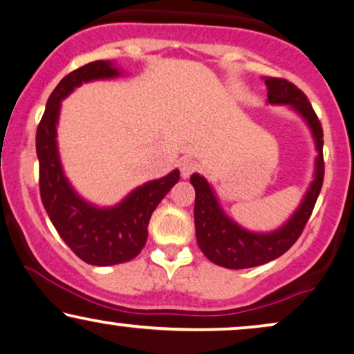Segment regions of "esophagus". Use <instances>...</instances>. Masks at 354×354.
Returning a JSON list of instances; mask_svg holds the SVG:
<instances>
[{"mask_svg": "<svg viewBox=\"0 0 354 354\" xmlns=\"http://www.w3.org/2000/svg\"><path fill=\"white\" fill-rule=\"evenodd\" d=\"M178 166H180V174H182L183 178L190 177V174H193L198 169V164H196L195 159H192L188 156H183L180 159V162H178Z\"/></svg>", "mask_w": 354, "mask_h": 354, "instance_id": "34e87169", "label": "esophagus"}]
</instances>
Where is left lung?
Wrapping results in <instances>:
<instances>
[{
  "label": "left lung",
  "instance_id": "8db88e82",
  "mask_svg": "<svg viewBox=\"0 0 354 354\" xmlns=\"http://www.w3.org/2000/svg\"><path fill=\"white\" fill-rule=\"evenodd\" d=\"M268 86V103L288 106L308 125L316 145L314 176L293 214L272 232H254L241 227L221 206L214 187L200 174H192L195 188V230L200 250L211 263L227 269H248L277 259L290 250L306 225L321 193L324 180V133L306 95L283 79L263 77Z\"/></svg>",
  "mask_w": 354,
  "mask_h": 354
}]
</instances>
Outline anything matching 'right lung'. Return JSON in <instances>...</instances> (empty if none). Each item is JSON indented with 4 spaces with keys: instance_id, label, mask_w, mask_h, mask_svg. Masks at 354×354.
I'll use <instances>...</instances> for the list:
<instances>
[{
    "instance_id": "obj_1",
    "label": "right lung",
    "mask_w": 354,
    "mask_h": 354,
    "mask_svg": "<svg viewBox=\"0 0 354 354\" xmlns=\"http://www.w3.org/2000/svg\"><path fill=\"white\" fill-rule=\"evenodd\" d=\"M122 71L113 61H95L71 72L50 98L37 129L40 195L50 219L66 245L91 266H114L133 259L147 243L153 211L180 178L178 169L133 188L114 206H98L82 198L62 169L57 149L61 101L77 86L115 79Z\"/></svg>"
}]
</instances>
